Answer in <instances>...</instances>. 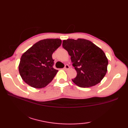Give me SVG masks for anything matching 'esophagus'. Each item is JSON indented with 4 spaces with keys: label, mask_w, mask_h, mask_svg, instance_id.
Wrapping results in <instances>:
<instances>
[{
    "label": "esophagus",
    "mask_w": 128,
    "mask_h": 128,
    "mask_svg": "<svg viewBox=\"0 0 128 128\" xmlns=\"http://www.w3.org/2000/svg\"><path fill=\"white\" fill-rule=\"evenodd\" d=\"M69 68H70V66H68V65L66 64V66H65L64 68V69L65 70H68Z\"/></svg>",
    "instance_id": "esophagus-1"
}]
</instances>
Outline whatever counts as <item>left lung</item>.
<instances>
[{
    "label": "left lung",
    "mask_w": 128,
    "mask_h": 128,
    "mask_svg": "<svg viewBox=\"0 0 128 128\" xmlns=\"http://www.w3.org/2000/svg\"><path fill=\"white\" fill-rule=\"evenodd\" d=\"M62 47L71 56L77 75L73 82L80 88H90L100 83L107 72V58L101 49L88 40L68 39Z\"/></svg>",
    "instance_id": "obj_1"
}]
</instances>
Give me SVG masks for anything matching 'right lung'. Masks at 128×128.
Wrapping results in <instances>:
<instances>
[{
	"label": "right lung",
	"instance_id": "1",
	"mask_svg": "<svg viewBox=\"0 0 128 128\" xmlns=\"http://www.w3.org/2000/svg\"><path fill=\"white\" fill-rule=\"evenodd\" d=\"M61 44L62 40L58 38L40 40L22 54L18 70L26 84L41 88L52 81L58 72L53 67L52 54Z\"/></svg>",
	"mask_w": 128,
	"mask_h": 128
}]
</instances>
